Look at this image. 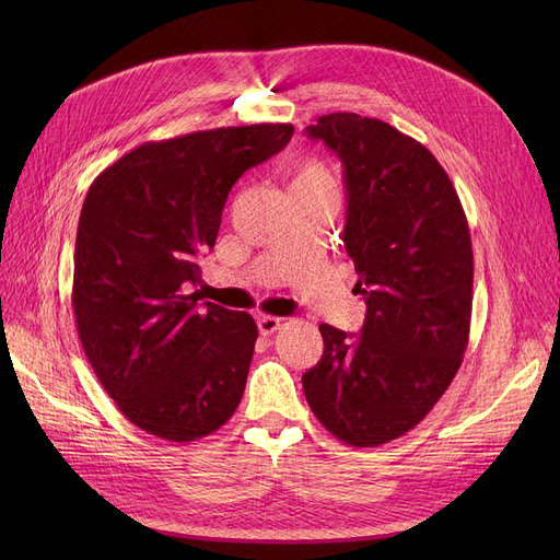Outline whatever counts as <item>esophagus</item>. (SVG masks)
Returning a JSON list of instances; mask_svg holds the SVG:
<instances>
[{"instance_id": "obj_1", "label": "esophagus", "mask_w": 560, "mask_h": 560, "mask_svg": "<svg viewBox=\"0 0 560 560\" xmlns=\"http://www.w3.org/2000/svg\"><path fill=\"white\" fill-rule=\"evenodd\" d=\"M256 325H258L260 336H272V334H277V331L281 329V317L260 315V317L256 319Z\"/></svg>"}]
</instances>
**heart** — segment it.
<instances>
[{
	"label": "heart",
	"mask_w": 560,
	"mask_h": 560,
	"mask_svg": "<svg viewBox=\"0 0 560 560\" xmlns=\"http://www.w3.org/2000/svg\"><path fill=\"white\" fill-rule=\"evenodd\" d=\"M334 188V179L327 170V165L317 159H302L295 163L290 172L288 190L302 192V190H325Z\"/></svg>",
	"instance_id": "heart-1"
}]
</instances>
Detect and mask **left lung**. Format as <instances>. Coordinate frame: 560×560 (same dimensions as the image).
I'll use <instances>...</instances> for the list:
<instances>
[{
    "label": "left lung",
    "instance_id": "obj_1",
    "mask_svg": "<svg viewBox=\"0 0 560 560\" xmlns=\"http://www.w3.org/2000/svg\"><path fill=\"white\" fill-rule=\"evenodd\" d=\"M306 133L345 165L342 243L368 313L357 340L319 325L325 354L304 395L342 443L378 447L418 427L463 363L472 241L447 172L416 138L357 113L322 115Z\"/></svg>",
    "mask_w": 560,
    "mask_h": 560
}]
</instances>
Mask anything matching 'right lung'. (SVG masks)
I'll return each instance as SVG.
<instances>
[{"mask_svg":"<svg viewBox=\"0 0 560 560\" xmlns=\"http://www.w3.org/2000/svg\"><path fill=\"white\" fill-rule=\"evenodd\" d=\"M292 131L249 125L144 142L88 188L74 245L77 331L108 397L147 433L190 443L243 399L256 322L201 302L190 285L229 190Z\"/></svg>","mask_w":560,"mask_h":560,"instance_id":"right-lung-1","label":"right lung"}]
</instances>
